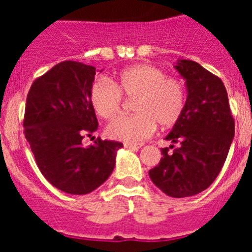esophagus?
Listing matches in <instances>:
<instances>
[{"mask_svg": "<svg viewBox=\"0 0 252 252\" xmlns=\"http://www.w3.org/2000/svg\"><path fill=\"white\" fill-rule=\"evenodd\" d=\"M125 148L131 149V150H139L140 148H142V144H128V142H126Z\"/></svg>", "mask_w": 252, "mask_h": 252, "instance_id": "34e87169", "label": "esophagus"}]
</instances>
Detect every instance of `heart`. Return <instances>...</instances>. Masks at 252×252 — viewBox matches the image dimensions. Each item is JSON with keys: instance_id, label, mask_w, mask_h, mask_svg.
Instances as JSON below:
<instances>
[{"instance_id": "obj_1", "label": "heart", "mask_w": 252, "mask_h": 252, "mask_svg": "<svg viewBox=\"0 0 252 252\" xmlns=\"http://www.w3.org/2000/svg\"><path fill=\"white\" fill-rule=\"evenodd\" d=\"M122 95L135 98L136 113L115 120L107 126V135L120 141H141L154 132L157 124L170 128L179 122L187 103L184 83L166 75L165 70L151 64H135L122 69L108 83L97 79L90 91L93 111L101 119L112 120L121 113Z\"/></svg>"}]
</instances>
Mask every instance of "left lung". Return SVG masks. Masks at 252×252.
I'll list each match as a JSON object with an SVG mask.
<instances>
[{
	"instance_id": "8db88e82",
	"label": "left lung",
	"mask_w": 252,
	"mask_h": 252,
	"mask_svg": "<svg viewBox=\"0 0 252 252\" xmlns=\"http://www.w3.org/2000/svg\"><path fill=\"white\" fill-rule=\"evenodd\" d=\"M175 69L188 90L183 116L165 137L178 148L161 149L149 177L166 195L184 198L203 192L218 177L235 136V120L217 75L193 60H179Z\"/></svg>"
}]
</instances>
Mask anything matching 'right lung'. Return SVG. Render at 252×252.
Wrapping results in <instances>:
<instances>
[{
    "instance_id": "obj_1",
    "label": "right lung",
    "mask_w": 252,
    "mask_h": 252,
    "mask_svg": "<svg viewBox=\"0 0 252 252\" xmlns=\"http://www.w3.org/2000/svg\"><path fill=\"white\" fill-rule=\"evenodd\" d=\"M95 68L65 60L36 78L28 93L24 133L41 174L69 194H87L103 184L122 144L97 139L84 148L82 140L98 128L90 91Z\"/></svg>"
}]
</instances>
